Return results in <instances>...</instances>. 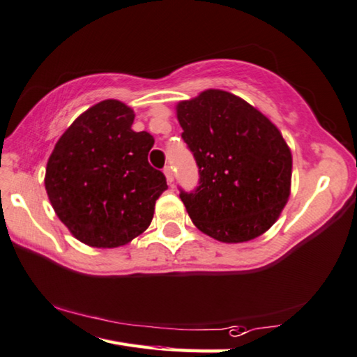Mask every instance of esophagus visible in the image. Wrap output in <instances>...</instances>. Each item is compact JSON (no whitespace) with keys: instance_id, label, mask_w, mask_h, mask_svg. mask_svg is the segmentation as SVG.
<instances>
[{"instance_id":"obj_1","label":"esophagus","mask_w":357,"mask_h":357,"mask_svg":"<svg viewBox=\"0 0 357 357\" xmlns=\"http://www.w3.org/2000/svg\"><path fill=\"white\" fill-rule=\"evenodd\" d=\"M164 174H165V178H167V183L168 184H172L173 183V170H172V167H165L164 168Z\"/></svg>"}]
</instances>
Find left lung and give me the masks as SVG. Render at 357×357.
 Returning a JSON list of instances; mask_svg holds the SVG:
<instances>
[{
  "label": "left lung",
  "mask_w": 357,
  "mask_h": 357,
  "mask_svg": "<svg viewBox=\"0 0 357 357\" xmlns=\"http://www.w3.org/2000/svg\"><path fill=\"white\" fill-rule=\"evenodd\" d=\"M176 116L199 168L198 189L179 195L193 225L223 243L267 232L291 185V153L275 123L220 89L179 101Z\"/></svg>",
  "instance_id": "left-lung-1"
}]
</instances>
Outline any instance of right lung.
I'll return each instance as SVG.
<instances>
[{"label": "right lung", "mask_w": 357, "mask_h": 357, "mask_svg": "<svg viewBox=\"0 0 357 357\" xmlns=\"http://www.w3.org/2000/svg\"><path fill=\"white\" fill-rule=\"evenodd\" d=\"M134 116L119 100L96 102L67 128L47 162L45 189L56 215L95 248L139 237L168 189L164 173L148 164L153 135L132 131Z\"/></svg>", "instance_id": "obj_1"}]
</instances>
